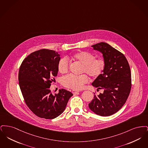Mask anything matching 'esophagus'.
<instances>
[{
  "mask_svg": "<svg viewBox=\"0 0 148 148\" xmlns=\"http://www.w3.org/2000/svg\"><path fill=\"white\" fill-rule=\"evenodd\" d=\"M72 93L73 94H77L79 92V91H77V90H72Z\"/></svg>",
  "mask_w": 148,
  "mask_h": 148,
  "instance_id": "34e87169",
  "label": "esophagus"
}]
</instances>
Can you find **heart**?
<instances>
[{"mask_svg":"<svg viewBox=\"0 0 148 148\" xmlns=\"http://www.w3.org/2000/svg\"><path fill=\"white\" fill-rule=\"evenodd\" d=\"M82 64L81 73H85L92 79L100 77L106 68V62L102 58H95L94 54L85 51H82L68 57ZM69 62L65 57L61 58L58 63V71L61 74H65L69 69ZM89 80L86 74L78 76L68 75L63 78L62 84L64 86L74 90H79L83 88L85 84Z\"/></svg>","mask_w":148,"mask_h":148,"instance_id":"b5f03b06","label":"heart"}]
</instances>
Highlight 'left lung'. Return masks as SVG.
Instances as JSON below:
<instances>
[{
  "label": "left lung",
  "mask_w": 148,
  "mask_h": 148,
  "mask_svg": "<svg viewBox=\"0 0 148 148\" xmlns=\"http://www.w3.org/2000/svg\"><path fill=\"white\" fill-rule=\"evenodd\" d=\"M94 50L101 52L106 60L103 74L92 85L104 90L89 104L90 109L96 114L107 116L116 113L124 105L132 87L131 72L125 56L106 42L92 45Z\"/></svg>",
  "instance_id": "obj_1"
}]
</instances>
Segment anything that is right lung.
I'll return each mask as SVG.
<instances>
[{
	"mask_svg": "<svg viewBox=\"0 0 148 148\" xmlns=\"http://www.w3.org/2000/svg\"><path fill=\"white\" fill-rule=\"evenodd\" d=\"M60 55L54 50L41 49L29 55L21 63L19 84L27 106L36 116L53 119L63 113L73 95L59 89L53 95L49 88L58 72Z\"/></svg>",
	"mask_w": 148,
	"mask_h": 148,
	"instance_id": "right-lung-1",
	"label": "right lung"
}]
</instances>
